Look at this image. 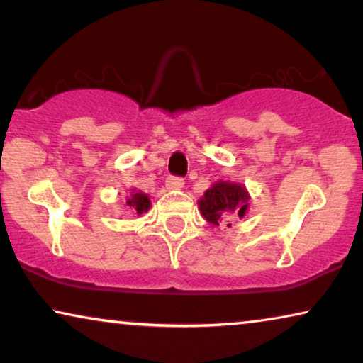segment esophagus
<instances>
[{
  "mask_svg": "<svg viewBox=\"0 0 363 363\" xmlns=\"http://www.w3.org/2000/svg\"><path fill=\"white\" fill-rule=\"evenodd\" d=\"M165 185L167 188H170V190H180V188L185 185V182H183L182 177H168Z\"/></svg>",
  "mask_w": 363,
  "mask_h": 363,
  "instance_id": "34e87169",
  "label": "esophagus"
}]
</instances>
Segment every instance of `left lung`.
Segmentation results:
<instances>
[{
    "label": "left lung",
    "mask_w": 363,
    "mask_h": 363,
    "mask_svg": "<svg viewBox=\"0 0 363 363\" xmlns=\"http://www.w3.org/2000/svg\"><path fill=\"white\" fill-rule=\"evenodd\" d=\"M201 215L211 225L231 226L233 216L242 218L247 208V193L242 185L228 182H218L210 190L205 191V196L200 203Z\"/></svg>",
    "instance_id": "obj_1"
}]
</instances>
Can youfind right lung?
Wrapping results in <instances>:
<instances>
[{"label": "right lung", "mask_w": 363, "mask_h": 363, "mask_svg": "<svg viewBox=\"0 0 363 363\" xmlns=\"http://www.w3.org/2000/svg\"><path fill=\"white\" fill-rule=\"evenodd\" d=\"M128 206H132L133 210H135L138 215H142L143 211H147L148 208H150V200H148V196L145 193H133L132 198H128L127 201Z\"/></svg>", "instance_id": "obj_1"}]
</instances>
